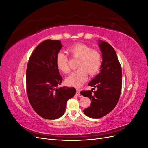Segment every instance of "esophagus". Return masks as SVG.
<instances>
[{"instance_id":"esophagus-1","label":"esophagus","mask_w":148,"mask_h":148,"mask_svg":"<svg viewBox=\"0 0 148 148\" xmlns=\"http://www.w3.org/2000/svg\"><path fill=\"white\" fill-rule=\"evenodd\" d=\"M76 95H77V96H78V97H82V95H80L79 91H78V90H77V92H76Z\"/></svg>"}]
</instances>
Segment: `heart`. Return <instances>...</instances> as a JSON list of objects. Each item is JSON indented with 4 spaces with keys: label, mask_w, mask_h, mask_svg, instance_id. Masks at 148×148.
<instances>
[{
    "label": "heart",
    "mask_w": 148,
    "mask_h": 148,
    "mask_svg": "<svg viewBox=\"0 0 148 148\" xmlns=\"http://www.w3.org/2000/svg\"><path fill=\"white\" fill-rule=\"evenodd\" d=\"M67 51L73 58H79L77 69L67 77L65 82L69 86L79 88L86 81L88 73L94 75L99 72L102 62L101 52L97 49H92L90 46L83 43H77L70 46ZM69 58L61 51L56 57L57 67L63 73L69 72Z\"/></svg>",
    "instance_id": "1"
}]
</instances>
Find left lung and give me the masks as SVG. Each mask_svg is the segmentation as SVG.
I'll list each match as a JSON object with an SVG mask.
<instances>
[{
    "label": "left lung",
    "instance_id": "left-lung-1",
    "mask_svg": "<svg viewBox=\"0 0 148 148\" xmlns=\"http://www.w3.org/2000/svg\"><path fill=\"white\" fill-rule=\"evenodd\" d=\"M102 56L101 72L88 83L91 91H83L80 94L91 100V106L83 110L88 117L99 119L112 110L119 100L122 84V71L114 49L109 43L99 41Z\"/></svg>",
    "mask_w": 148,
    "mask_h": 148
}]
</instances>
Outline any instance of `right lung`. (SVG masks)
Here are the masks:
<instances>
[{
  "mask_svg": "<svg viewBox=\"0 0 148 148\" xmlns=\"http://www.w3.org/2000/svg\"><path fill=\"white\" fill-rule=\"evenodd\" d=\"M62 47L59 40L44 41L31 53L26 69L28 100L36 112L46 119L62 117L67 101L76 93L73 87L57 88L63 78L57 67L56 57Z\"/></svg>",
  "mask_w": 148,
  "mask_h": 148,
  "instance_id": "1",
  "label": "right lung"
}]
</instances>
